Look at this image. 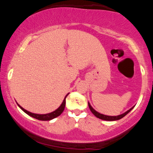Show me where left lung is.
Instances as JSON below:
<instances>
[{
  "mask_svg": "<svg viewBox=\"0 0 153 153\" xmlns=\"http://www.w3.org/2000/svg\"><path fill=\"white\" fill-rule=\"evenodd\" d=\"M88 106H89V108H90L91 111L92 112L93 114H94V116H96L97 118L102 119V120H106V121H117V120H119V119H121L122 118H123L124 117H125V116L127 115V114L129 113V112L134 107V106L133 107H131L130 109H129L128 111H127L126 112H124V113H123L120 115H118V116H107V115L102 114H101V113H99V112L96 111L95 110L94 108L91 106L90 103H89V102H88Z\"/></svg>",
  "mask_w": 153,
  "mask_h": 153,
  "instance_id": "obj_1",
  "label": "left lung"
}]
</instances>
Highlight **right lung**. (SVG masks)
<instances>
[{"label": "right lung", "mask_w": 153, "mask_h": 153, "mask_svg": "<svg viewBox=\"0 0 153 153\" xmlns=\"http://www.w3.org/2000/svg\"><path fill=\"white\" fill-rule=\"evenodd\" d=\"M68 94H68L66 95L64 100H63L62 103H61V105L59 106L58 108H57V109H56L55 111L51 112V113L45 114H38L31 113V112L28 111L27 110L24 109L23 107L21 106L20 105L18 104V103H17V104H18V106H19V108H20L21 109H22V111H24L25 112L26 114H27L28 115L30 116V117H33V118L36 119H38V120H41V121H50V120H52V119H53L54 118H56V117H59V116L62 113L63 111H64V109H65V107L66 97L68 96Z\"/></svg>", "instance_id": "obj_1"}]
</instances>
